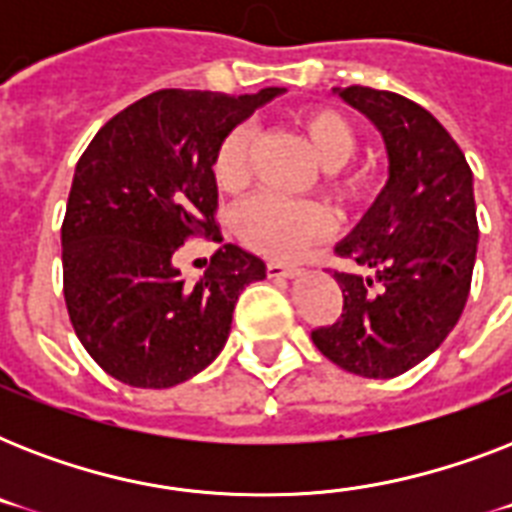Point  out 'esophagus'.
Instances as JSON below:
<instances>
[{
    "label": "esophagus",
    "instance_id": "esophagus-1",
    "mask_svg": "<svg viewBox=\"0 0 512 512\" xmlns=\"http://www.w3.org/2000/svg\"><path fill=\"white\" fill-rule=\"evenodd\" d=\"M268 276H271V279H295V276H300V268H297V265L268 263Z\"/></svg>",
    "mask_w": 512,
    "mask_h": 512
}]
</instances>
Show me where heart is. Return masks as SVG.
Returning a JSON list of instances; mask_svg holds the SVG:
<instances>
[{"label":"heart","instance_id":"b5f03b06","mask_svg":"<svg viewBox=\"0 0 512 512\" xmlns=\"http://www.w3.org/2000/svg\"><path fill=\"white\" fill-rule=\"evenodd\" d=\"M308 146L319 164L329 170V191L345 201L361 199L372 177L364 170H345L342 164L356 154L358 135L353 124L335 108H308L297 116ZM252 130L233 127L217 146L212 159L215 183L228 193L247 188ZM236 233L249 249L271 260H295L335 228V217L319 201H287L276 196H255L236 209Z\"/></svg>","mask_w":512,"mask_h":512}]
</instances>
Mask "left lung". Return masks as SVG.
Instances as JSON below:
<instances>
[{
    "label": "left lung",
    "instance_id": "left-lung-1",
    "mask_svg": "<svg viewBox=\"0 0 512 512\" xmlns=\"http://www.w3.org/2000/svg\"><path fill=\"white\" fill-rule=\"evenodd\" d=\"M380 130L388 183L337 244L358 271H335L340 319L313 345L345 372L388 380L428 358L460 321L476 265L473 172L436 116L372 87H335Z\"/></svg>",
    "mask_w": 512,
    "mask_h": 512
}]
</instances>
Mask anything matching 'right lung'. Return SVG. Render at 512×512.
<instances>
[{
    "mask_svg": "<svg viewBox=\"0 0 512 512\" xmlns=\"http://www.w3.org/2000/svg\"><path fill=\"white\" fill-rule=\"evenodd\" d=\"M159 90L100 127L76 164L63 241V295L95 364L132 388H172L207 369L231 332L241 289L265 263L236 244L188 281L175 252L223 241L212 159L228 132L281 95Z\"/></svg>",
    "mask_w": 512,
    "mask_h": 512,
    "instance_id": "right-lung-1",
    "label": "right lung"
}]
</instances>
